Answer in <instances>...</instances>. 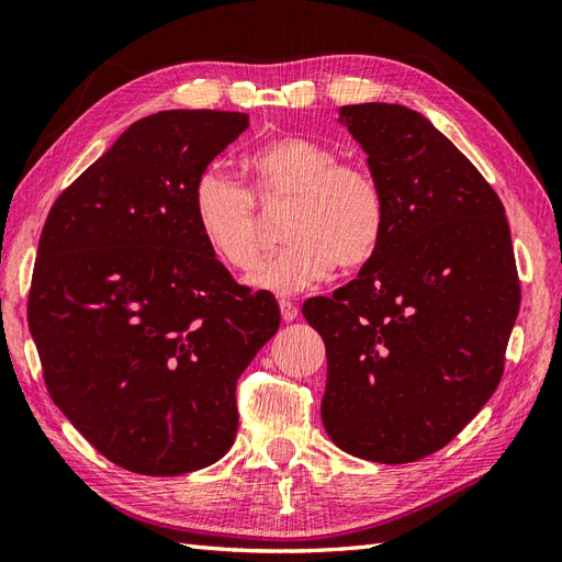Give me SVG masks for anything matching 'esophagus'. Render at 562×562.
<instances>
[{"mask_svg":"<svg viewBox=\"0 0 562 562\" xmlns=\"http://www.w3.org/2000/svg\"><path fill=\"white\" fill-rule=\"evenodd\" d=\"M279 307H281V316H283V321H293V318L297 316V307H295V304H293L291 300H281V302H279Z\"/></svg>","mask_w":562,"mask_h":562,"instance_id":"34e87169","label":"esophagus"}]
</instances>
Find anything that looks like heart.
<instances>
[{
	"label": "heart",
	"instance_id": "heart-1",
	"mask_svg": "<svg viewBox=\"0 0 562 562\" xmlns=\"http://www.w3.org/2000/svg\"><path fill=\"white\" fill-rule=\"evenodd\" d=\"M255 196H293L281 234L288 241L252 269L248 285L274 295H297L326 279L333 267H359L375 252L384 223V192L366 166L300 135L269 140L248 157ZM194 223L217 260L250 269L260 252L255 199L246 184L220 168L196 178Z\"/></svg>",
	"mask_w": 562,
	"mask_h": 562
}]
</instances>
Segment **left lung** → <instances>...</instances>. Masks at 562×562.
Instances as JSON below:
<instances>
[{"label": "left lung", "instance_id": "8db88e82", "mask_svg": "<svg viewBox=\"0 0 562 562\" xmlns=\"http://www.w3.org/2000/svg\"><path fill=\"white\" fill-rule=\"evenodd\" d=\"M378 178L386 223L359 277L302 314L326 342L323 427L337 448L407 464L446 448L504 372L520 281L504 206L429 119L339 108Z\"/></svg>", "mask_w": 562, "mask_h": 562}]
</instances>
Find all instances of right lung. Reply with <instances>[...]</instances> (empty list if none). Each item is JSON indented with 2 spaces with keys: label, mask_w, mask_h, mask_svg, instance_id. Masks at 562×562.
<instances>
[{
  "label": "right lung",
  "mask_w": 562,
  "mask_h": 562,
  "mask_svg": "<svg viewBox=\"0 0 562 562\" xmlns=\"http://www.w3.org/2000/svg\"><path fill=\"white\" fill-rule=\"evenodd\" d=\"M248 114L166 110L131 124L50 209L27 297L50 398L116 467L180 475L223 457L236 380L274 333V295L203 241L192 192Z\"/></svg>",
  "instance_id": "obj_1"
}]
</instances>
